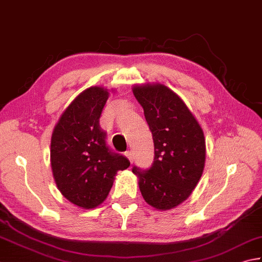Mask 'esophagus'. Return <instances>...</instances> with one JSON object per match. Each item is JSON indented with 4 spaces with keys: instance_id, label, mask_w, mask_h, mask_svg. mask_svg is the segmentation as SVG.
<instances>
[{
    "instance_id": "1",
    "label": "esophagus",
    "mask_w": 262,
    "mask_h": 262,
    "mask_svg": "<svg viewBox=\"0 0 262 262\" xmlns=\"http://www.w3.org/2000/svg\"><path fill=\"white\" fill-rule=\"evenodd\" d=\"M125 156L127 157V159H129V161H130L131 163L133 162V152H132V150L125 151Z\"/></svg>"
}]
</instances>
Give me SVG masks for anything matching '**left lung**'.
<instances>
[{
    "instance_id": "left-lung-1",
    "label": "left lung",
    "mask_w": 262,
    "mask_h": 262,
    "mask_svg": "<svg viewBox=\"0 0 262 262\" xmlns=\"http://www.w3.org/2000/svg\"><path fill=\"white\" fill-rule=\"evenodd\" d=\"M136 99L154 140V162L148 170L133 166L145 201L157 210H170L188 199L205 164L204 133L181 98L165 85H135Z\"/></svg>"
}]
</instances>
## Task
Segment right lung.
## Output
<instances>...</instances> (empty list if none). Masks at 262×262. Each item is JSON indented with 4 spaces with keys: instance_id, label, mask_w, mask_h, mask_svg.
Listing matches in <instances>:
<instances>
[{
    "instance_id": "obj_1",
    "label": "right lung",
    "mask_w": 262,
    "mask_h": 262,
    "mask_svg": "<svg viewBox=\"0 0 262 262\" xmlns=\"http://www.w3.org/2000/svg\"><path fill=\"white\" fill-rule=\"evenodd\" d=\"M110 97L107 89L91 86L66 108L54 126L50 160L61 194L83 209H95L110 194L117 171L130 162L106 144L99 118Z\"/></svg>"
}]
</instances>
